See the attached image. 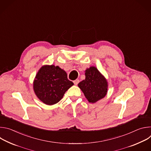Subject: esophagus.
Listing matches in <instances>:
<instances>
[{
	"label": "esophagus",
	"instance_id": "esophagus-1",
	"mask_svg": "<svg viewBox=\"0 0 151 151\" xmlns=\"http://www.w3.org/2000/svg\"><path fill=\"white\" fill-rule=\"evenodd\" d=\"M79 82V79H76L75 81H73V83L75 85H78V83Z\"/></svg>",
	"mask_w": 151,
	"mask_h": 151
}]
</instances>
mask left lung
<instances>
[{
  "label": "left lung",
  "instance_id": "1",
  "mask_svg": "<svg viewBox=\"0 0 151 151\" xmlns=\"http://www.w3.org/2000/svg\"><path fill=\"white\" fill-rule=\"evenodd\" d=\"M85 79L78 83V87L90 103H94L104 98L107 93L108 82L94 66L85 71Z\"/></svg>",
  "mask_w": 151,
  "mask_h": 151
}]
</instances>
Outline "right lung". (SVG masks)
<instances>
[{
    "label": "right lung",
    "instance_id": "obj_1",
    "mask_svg": "<svg viewBox=\"0 0 151 151\" xmlns=\"http://www.w3.org/2000/svg\"><path fill=\"white\" fill-rule=\"evenodd\" d=\"M33 90L37 97L47 105H53L61 100L73 83L68 79L66 72L59 66L44 65L33 81Z\"/></svg>",
    "mask_w": 151,
    "mask_h": 151
}]
</instances>
